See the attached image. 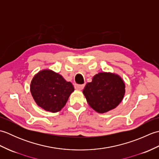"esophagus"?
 I'll return each mask as SVG.
<instances>
[{
    "instance_id": "obj_1",
    "label": "esophagus",
    "mask_w": 159,
    "mask_h": 159,
    "mask_svg": "<svg viewBox=\"0 0 159 159\" xmlns=\"http://www.w3.org/2000/svg\"><path fill=\"white\" fill-rule=\"evenodd\" d=\"M84 87H85V85H78V84H75V85H74L75 89L79 90H82L84 88Z\"/></svg>"
}]
</instances>
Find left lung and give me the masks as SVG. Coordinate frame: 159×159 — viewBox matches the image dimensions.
Masks as SVG:
<instances>
[{
    "mask_svg": "<svg viewBox=\"0 0 159 159\" xmlns=\"http://www.w3.org/2000/svg\"><path fill=\"white\" fill-rule=\"evenodd\" d=\"M83 92L89 106L100 113L113 109L122 100L125 85L116 74L101 72L93 76Z\"/></svg>",
    "mask_w": 159,
    "mask_h": 159,
    "instance_id": "obj_1",
    "label": "left lung"
}]
</instances>
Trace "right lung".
<instances>
[{
  "label": "right lung",
  "mask_w": 159,
  "mask_h": 159,
  "mask_svg": "<svg viewBox=\"0 0 159 159\" xmlns=\"http://www.w3.org/2000/svg\"><path fill=\"white\" fill-rule=\"evenodd\" d=\"M74 91L70 82L51 70H42L33 77L31 92L38 105L46 111L56 113L66 105Z\"/></svg>",
  "instance_id": "right-lung-1"
}]
</instances>
